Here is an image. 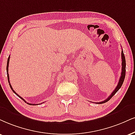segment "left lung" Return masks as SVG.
<instances>
[{
  "label": "left lung",
  "instance_id": "obj_1",
  "mask_svg": "<svg viewBox=\"0 0 135 135\" xmlns=\"http://www.w3.org/2000/svg\"><path fill=\"white\" fill-rule=\"evenodd\" d=\"M121 59H122V64H122V68H121L122 70H121V76H120V78H119L118 84L117 86H116L115 89H114V90L113 91L112 93L111 94V95L109 96L107 99H105V100H104L103 101H101V102L96 103H98V104H103V103L107 102V101H109V99H110L111 98L116 94V93L117 92L119 89H120L121 86H122L123 83V81L124 80V78H125V74H126V60H125V57H124V55L123 49L122 51H121Z\"/></svg>",
  "mask_w": 135,
  "mask_h": 135
}]
</instances>
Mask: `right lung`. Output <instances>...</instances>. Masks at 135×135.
<instances>
[{
  "label": "right lung",
  "instance_id": "add662e5",
  "mask_svg": "<svg viewBox=\"0 0 135 135\" xmlns=\"http://www.w3.org/2000/svg\"><path fill=\"white\" fill-rule=\"evenodd\" d=\"M9 60H10V56H9V57H8V59H7V68H6V70H7V78H8V82H9V85H10V87H11V89L12 90V91L13 92H14L15 94H16L17 96H19V97L21 98V99H22L23 101H24V102H26V103H27L26 101V100H24V99H23L22 98V97H21V96H20L19 94H17V93L15 92V91L14 90V89H13V88H12V86H11V83H10V81H9V73H8V71H9ZM28 104H31V105H37V104H31V103H27ZM42 103H41V104H42Z\"/></svg>",
  "mask_w": 135,
  "mask_h": 135
}]
</instances>
